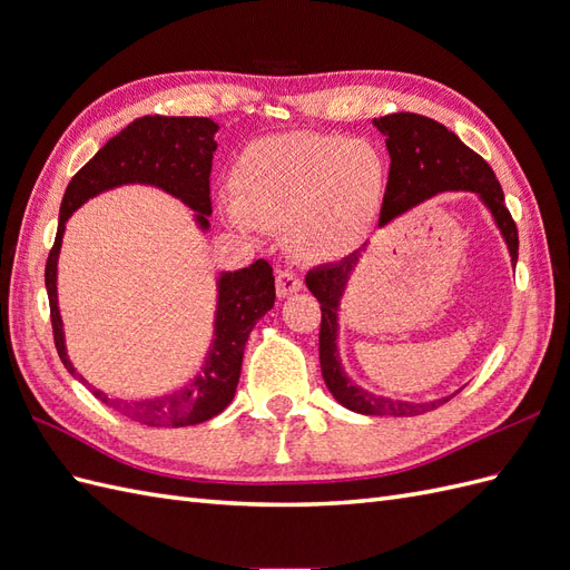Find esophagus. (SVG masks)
<instances>
[{"label": "esophagus", "mask_w": 570, "mask_h": 570, "mask_svg": "<svg viewBox=\"0 0 570 570\" xmlns=\"http://www.w3.org/2000/svg\"><path fill=\"white\" fill-rule=\"evenodd\" d=\"M299 289H302V278L295 271L283 268V271H278V275H275V292H278V297L285 299L289 295H295V292H299Z\"/></svg>", "instance_id": "34e87169"}]
</instances>
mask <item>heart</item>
<instances>
[{
	"label": "heart",
	"mask_w": 570,
	"mask_h": 570,
	"mask_svg": "<svg viewBox=\"0 0 570 570\" xmlns=\"http://www.w3.org/2000/svg\"><path fill=\"white\" fill-rule=\"evenodd\" d=\"M387 178L385 154L368 140L312 130L268 135L237 154L220 212L243 235L283 228L299 262H335L371 228Z\"/></svg>",
	"instance_id": "obj_1"
}]
</instances>
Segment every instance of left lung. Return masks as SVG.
I'll use <instances>...</instances> for the list:
<instances>
[{"label":"left lung","mask_w":570,"mask_h":570,"mask_svg":"<svg viewBox=\"0 0 570 570\" xmlns=\"http://www.w3.org/2000/svg\"><path fill=\"white\" fill-rule=\"evenodd\" d=\"M373 126L385 135L392 159L377 226H387L390 220L406 214L416 204L435 197L438 193L465 189V193H475L492 214L494 226L507 243L511 264L515 266V262H519V230H515V223L504 204L502 185H499L494 170L480 154L465 147L452 130H446L428 116L409 111L390 114L373 118ZM366 247L368 243L354 254L344 256L337 264H325L306 273V287L321 302L318 356L323 381L344 409L364 413V416H421V413L450 402L456 392L433 402L392 400V396L375 394L356 385L342 368L337 350L340 306Z\"/></svg>","instance_id":"left-lung-1"}]
</instances>
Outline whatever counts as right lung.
Masks as SVG:
<instances>
[{
    "mask_svg": "<svg viewBox=\"0 0 570 570\" xmlns=\"http://www.w3.org/2000/svg\"><path fill=\"white\" fill-rule=\"evenodd\" d=\"M216 132L218 124L199 116L135 118L68 183L59 209L57 239L45 268L51 331H55V344L66 371L78 377L99 402L114 406L137 423L154 428L197 425L218 416L233 402L247 337L256 321L271 312L275 302L273 268L264 258H256L247 268L218 273L214 340L193 381L159 396L120 400V396H109L85 381L68 356L57 295L61 239L66 220L73 216V212L88 199L120 185H151L161 189V193L180 199L189 212H195V223L202 233L209 230V174L216 151Z\"/></svg>",
    "mask_w": 570,
    "mask_h": 570,
    "instance_id": "add662e5",
    "label": "right lung"
}]
</instances>
